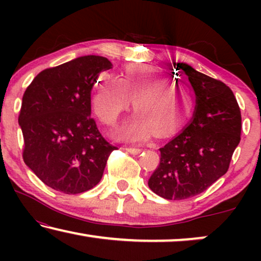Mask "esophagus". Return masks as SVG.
<instances>
[{
	"label": "esophagus",
	"mask_w": 261,
	"mask_h": 261,
	"mask_svg": "<svg viewBox=\"0 0 261 261\" xmlns=\"http://www.w3.org/2000/svg\"><path fill=\"white\" fill-rule=\"evenodd\" d=\"M126 151L128 153H130V154H139L142 149L141 148H138V147H126Z\"/></svg>",
	"instance_id": "esophagus-1"
}]
</instances>
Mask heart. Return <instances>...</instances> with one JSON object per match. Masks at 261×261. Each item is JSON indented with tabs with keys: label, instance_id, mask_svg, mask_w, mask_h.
Returning <instances> with one entry per match:
<instances>
[{
	"label": "heart",
	"instance_id": "1",
	"mask_svg": "<svg viewBox=\"0 0 261 261\" xmlns=\"http://www.w3.org/2000/svg\"><path fill=\"white\" fill-rule=\"evenodd\" d=\"M170 82L171 77L159 67L133 64L124 69L121 78L105 74L96 87L92 105L99 120L114 126L134 99L137 114L121 128L120 137L134 141L154 133L169 137L187 123L194 109L190 89Z\"/></svg>",
	"mask_w": 261,
	"mask_h": 261
}]
</instances>
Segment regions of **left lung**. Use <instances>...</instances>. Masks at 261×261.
<instances>
[{"instance_id":"8db88e82","label":"left lung","mask_w":261,"mask_h":261,"mask_svg":"<svg viewBox=\"0 0 261 261\" xmlns=\"http://www.w3.org/2000/svg\"><path fill=\"white\" fill-rule=\"evenodd\" d=\"M173 65L184 71L194 88L195 113L189 126L159 148L160 163L148 187L163 198L185 199L205 191L229 169L241 139V112L223 82L188 64Z\"/></svg>"}]
</instances>
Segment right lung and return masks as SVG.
<instances>
[{
  "label": "right lung",
  "mask_w": 261,
  "mask_h": 261,
  "mask_svg": "<svg viewBox=\"0 0 261 261\" xmlns=\"http://www.w3.org/2000/svg\"><path fill=\"white\" fill-rule=\"evenodd\" d=\"M109 69L105 57H80L41 71L24 91L19 115L23 162L57 191L76 195L96 187L117 148L90 116L91 89Z\"/></svg>",
  "instance_id": "add662e5"
}]
</instances>
